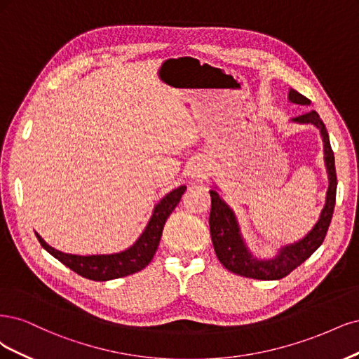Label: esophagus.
Returning <instances> with one entry per match:
<instances>
[{
	"instance_id": "obj_1",
	"label": "esophagus",
	"mask_w": 359,
	"mask_h": 359,
	"mask_svg": "<svg viewBox=\"0 0 359 359\" xmlns=\"http://www.w3.org/2000/svg\"><path fill=\"white\" fill-rule=\"evenodd\" d=\"M210 168H209V164L205 163V161H201V159H196L192 168H191V177L195 179L196 182H203L204 179H207V176L210 175Z\"/></svg>"
}]
</instances>
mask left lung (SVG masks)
<instances>
[{"label":"left lung","mask_w":359,"mask_h":359,"mask_svg":"<svg viewBox=\"0 0 359 359\" xmlns=\"http://www.w3.org/2000/svg\"><path fill=\"white\" fill-rule=\"evenodd\" d=\"M287 98L294 104L309 106L310 100H307L299 92L289 89ZM295 123H311L315 125L320 133L323 142V159H325L327 172L330 187L327 192V203L320 212L319 221L316 225L309 231V234L291 245L282 246L277 252V255L270 259H259L253 257L249 250L245 238L241 236L240 225L237 217L231 207L219 196V194L212 189V210H210V236L213 241V248L217 259L221 261L224 267L238 276L252 277L258 280H279L287 276L298 265H302L307 258L313 255V252L322 245L323 238L327 236L328 226L331 224L334 205H335V192H337V176H335V164H334V152L330 144V137L325 128V123L322 122L319 114L311 110L302 116L294 118Z\"/></svg>","instance_id":"obj_1"}]
</instances>
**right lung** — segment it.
<instances>
[{"label": "right lung", "instance_id": "right-lung-1", "mask_svg": "<svg viewBox=\"0 0 359 359\" xmlns=\"http://www.w3.org/2000/svg\"><path fill=\"white\" fill-rule=\"evenodd\" d=\"M184 191H187V187L183 184V187H179L177 189H172L170 194H167L164 198L155 205L154 213L150 216V221L147 222L143 234L138 237V240L131 248L119 253L89 257L72 255V253H64L49 246L37 233L36 236L40 241V245L48 250L52 257H55L57 261H61L68 269L82 277L97 282L119 279V277L130 276L143 270L146 265H149V262L154 259L161 236H163L165 221L171 215V212L176 209V205L180 203Z\"/></svg>", "mask_w": 359, "mask_h": 359}]
</instances>
